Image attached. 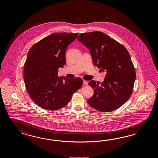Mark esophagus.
<instances>
[{
  "label": "esophagus",
  "mask_w": 158,
  "mask_h": 158,
  "mask_svg": "<svg viewBox=\"0 0 158 158\" xmlns=\"http://www.w3.org/2000/svg\"><path fill=\"white\" fill-rule=\"evenodd\" d=\"M83 84L84 85H88V82L86 80H83Z\"/></svg>",
  "instance_id": "obj_1"
}]
</instances>
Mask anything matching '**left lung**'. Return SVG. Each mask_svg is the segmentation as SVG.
<instances>
[{
    "label": "left lung",
    "mask_w": 158,
    "mask_h": 158,
    "mask_svg": "<svg viewBox=\"0 0 158 158\" xmlns=\"http://www.w3.org/2000/svg\"><path fill=\"white\" fill-rule=\"evenodd\" d=\"M77 40L88 48L94 66L106 72L103 82L89 81L94 94L88 103L102 112L119 108L131 97L135 82L129 53L123 45L102 32L81 33Z\"/></svg>",
    "instance_id": "obj_1"
}]
</instances>
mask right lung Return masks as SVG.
<instances>
[{
    "mask_svg": "<svg viewBox=\"0 0 158 158\" xmlns=\"http://www.w3.org/2000/svg\"><path fill=\"white\" fill-rule=\"evenodd\" d=\"M78 33H54L39 41L29 50L23 69L26 89L33 102L47 110L66 106L82 85L80 77L58 76L66 64V50Z\"/></svg>",
    "mask_w": 158,
    "mask_h": 158,
    "instance_id": "add662e5",
    "label": "right lung"
}]
</instances>
